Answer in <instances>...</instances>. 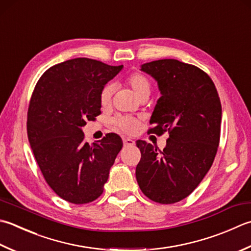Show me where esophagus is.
I'll use <instances>...</instances> for the list:
<instances>
[{
    "label": "esophagus",
    "mask_w": 251,
    "mask_h": 251,
    "mask_svg": "<svg viewBox=\"0 0 251 251\" xmlns=\"http://www.w3.org/2000/svg\"><path fill=\"white\" fill-rule=\"evenodd\" d=\"M123 142H124L125 147H131V146L135 145V141L130 139V138H124V139H123Z\"/></svg>",
    "instance_id": "34e87169"
}]
</instances>
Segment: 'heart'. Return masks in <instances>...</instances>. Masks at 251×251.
<instances>
[{
    "label": "heart",
    "instance_id": "heart-1",
    "mask_svg": "<svg viewBox=\"0 0 251 251\" xmlns=\"http://www.w3.org/2000/svg\"><path fill=\"white\" fill-rule=\"evenodd\" d=\"M126 85L130 88L134 95L139 100L144 99V98H148L151 92L150 80L141 73H134L127 77ZM112 96L113 87L111 85L103 87V89L100 92V104L102 107H107L110 105ZM138 120L134 119V117L123 116L114 120V125L122 131L126 132V134H134L138 128Z\"/></svg>",
    "mask_w": 251,
    "mask_h": 251
}]
</instances>
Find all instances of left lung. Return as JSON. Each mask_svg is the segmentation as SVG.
<instances>
[{"mask_svg": "<svg viewBox=\"0 0 251 251\" xmlns=\"http://www.w3.org/2000/svg\"><path fill=\"white\" fill-rule=\"evenodd\" d=\"M141 71L158 81L161 98L149 134L169 132L163 150L137 140L141 159L136 178L142 193L162 204L178 202L208 173L220 144L222 106L212 79L197 66L177 60L153 61Z\"/></svg>", "mask_w": 251, "mask_h": 251, "instance_id": "8db88e82", "label": "left lung"}]
</instances>
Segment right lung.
Returning a JSON list of instances; mask_svg holds the SVG:
<instances>
[{"instance_id": "right-lung-1", "label": "right lung", "mask_w": 251, "mask_h": 251, "mask_svg": "<svg viewBox=\"0 0 251 251\" xmlns=\"http://www.w3.org/2000/svg\"><path fill=\"white\" fill-rule=\"evenodd\" d=\"M122 68L73 58L49 68L34 87L27 115L29 144L48 185L68 202L100 197L123 147L113 132L89 145L81 130L101 114L100 92Z\"/></svg>"}]
</instances>
